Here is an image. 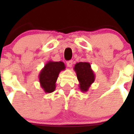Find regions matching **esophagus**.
<instances>
[{"instance_id": "esophagus-1", "label": "esophagus", "mask_w": 134, "mask_h": 134, "mask_svg": "<svg viewBox=\"0 0 134 134\" xmlns=\"http://www.w3.org/2000/svg\"><path fill=\"white\" fill-rule=\"evenodd\" d=\"M66 64H67V66H68V67H70V68L71 66H72L73 61H72V60H70V61L67 62H66Z\"/></svg>"}]
</instances>
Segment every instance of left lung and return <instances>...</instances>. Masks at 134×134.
Returning a JSON list of instances; mask_svg holds the SVG:
<instances>
[{
	"instance_id": "obj_1",
	"label": "left lung",
	"mask_w": 134,
	"mask_h": 134,
	"mask_svg": "<svg viewBox=\"0 0 134 134\" xmlns=\"http://www.w3.org/2000/svg\"><path fill=\"white\" fill-rule=\"evenodd\" d=\"M74 70L79 82V88L82 92H87L95 80V74L91 64L86 62H78L74 66Z\"/></svg>"
}]
</instances>
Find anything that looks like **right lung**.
I'll list each match as a JSON object with an SVG mask.
<instances>
[{"label":"right lung","instance_id":"right-lung-1","mask_svg":"<svg viewBox=\"0 0 134 134\" xmlns=\"http://www.w3.org/2000/svg\"><path fill=\"white\" fill-rule=\"evenodd\" d=\"M66 68L63 62L48 61L39 74L40 86L46 93H51L55 89V82L61 71Z\"/></svg>","mask_w":134,"mask_h":134}]
</instances>
